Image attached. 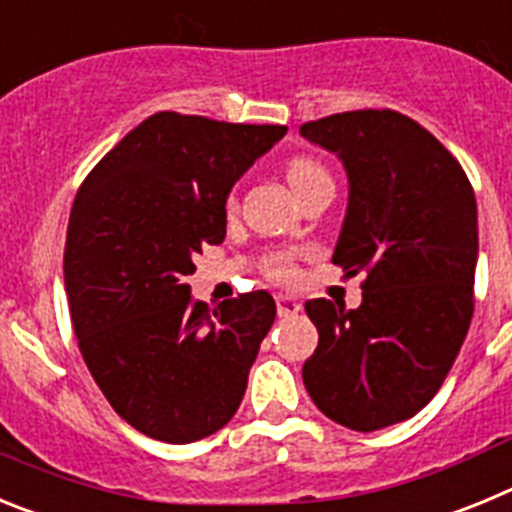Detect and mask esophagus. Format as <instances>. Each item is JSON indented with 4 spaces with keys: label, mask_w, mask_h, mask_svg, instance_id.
Wrapping results in <instances>:
<instances>
[{
    "label": "esophagus",
    "mask_w": 512,
    "mask_h": 512,
    "mask_svg": "<svg viewBox=\"0 0 512 512\" xmlns=\"http://www.w3.org/2000/svg\"><path fill=\"white\" fill-rule=\"evenodd\" d=\"M302 310V302L295 295H277V312L282 318H292Z\"/></svg>",
    "instance_id": "obj_1"
}]
</instances>
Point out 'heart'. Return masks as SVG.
Listing matches in <instances>:
<instances>
[{"label": "heart", "mask_w": 512, "mask_h": 512, "mask_svg": "<svg viewBox=\"0 0 512 512\" xmlns=\"http://www.w3.org/2000/svg\"><path fill=\"white\" fill-rule=\"evenodd\" d=\"M287 179H289V184H292V189H295V192H302L307 184L318 182V179H330V174L325 171L323 164L312 161V158H295V161H292V164H289V169H287ZM228 207H230V210L235 207L233 197H230ZM269 271L279 279L292 277V259H289L287 253H277V256H271Z\"/></svg>", "instance_id": "1"}]
</instances>
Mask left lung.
I'll list each match as a JSON object with an SVG mask.
<instances>
[{"label": "left lung", "instance_id": "left-lung-1", "mask_svg": "<svg viewBox=\"0 0 512 512\" xmlns=\"http://www.w3.org/2000/svg\"><path fill=\"white\" fill-rule=\"evenodd\" d=\"M300 135L341 158L348 205L333 264L366 277L356 310L305 302L320 338L302 379L330 420L379 431L433 400L467 338L477 202L459 161L400 112H343Z\"/></svg>", "mask_w": 512, "mask_h": 512}]
</instances>
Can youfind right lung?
I'll return each mask as SVG.
<instances>
[{"label": "right lung", "instance_id": "add662e5", "mask_svg": "<svg viewBox=\"0 0 512 512\" xmlns=\"http://www.w3.org/2000/svg\"><path fill=\"white\" fill-rule=\"evenodd\" d=\"M284 133L156 112L76 194L63 282L81 356L115 413L156 441L212 436L241 405L274 297L207 307L184 279L205 243L225 241L230 189Z\"/></svg>", "mask_w": 512, "mask_h": 512}]
</instances>
